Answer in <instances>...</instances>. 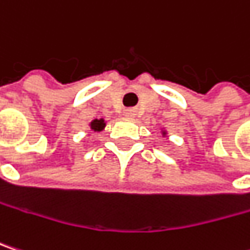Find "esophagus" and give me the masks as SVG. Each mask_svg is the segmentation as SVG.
<instances>
[{"label":"esophagus","mask_w":250,"mask_h":250,"mask_svg":"<svg viewBox=\"0 0 250 250\" xmlns=\"http://www.w3.org/2000/svg\"><path fill=\"white\" fill-rule=\"evenodd\" d=\"M123 116H125V117H128V119L134 117V116H136V108H133V107H130V108H125Z\"/></svg>","instance_id":"34e87169"}]
</instances>
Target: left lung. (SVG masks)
<instances>
[{"instance_id":"left-lung-1","label":"left lung","mask_w":250,"mask_h":250,"mask_svg":"<svg viewBox=\"0 0 250 250\" xmlns=\"http://www.w3.org/2000/svg\"><path fill=\"white\" fill-rule=\"evenodd\" d=\"M162 134H163V137H166V136H167V131H166V130L163 128V130H162Z\"/></svg>"}]
</instances>
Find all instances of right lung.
I'll use <instances>...</instances> for the list:
<instances>
[{
  "label": "right lung",
  "mask_w": 250,
  "mask_h": 250,
  "mask_svg": "<svg viewBox=\"0 0 250 250\" xmlns=\"http://www.w3.org/2000/svg\"><path fill=\"white\" fill-rule=\"evenodd\" d=\"M104 127H105L104 119H94V120L90 123V128H91L93 131H102V130H104Z\"/></svg>",
  "instance_id": "add662e5"
}]
</instances>
